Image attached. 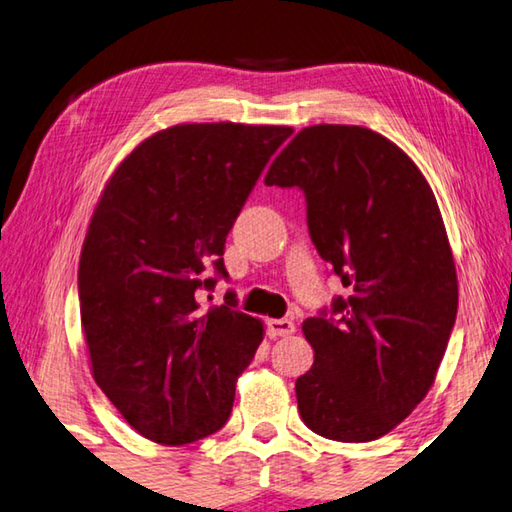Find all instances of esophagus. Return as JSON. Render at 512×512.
<instances>
[{
    "label": "esophagus",
    "instance_id": "34e87169",
    "mask_svg": "<svg viewBox=\"0 0 512 512\" xmlns=\"http://www.w3.org/2000/svg\"><path fill=\"white\" fill-rule=\"evenodd\" d=\"M296 332V325H293V320L289 318H271L266 323V334L271 336V339H277V336H289Z\"/></svg>",
    "mask_w": 512,
    "mask_h": 512
}]
</instances>
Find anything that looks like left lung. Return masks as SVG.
Returning <instances> with one entry per match:
<instances>
[{"label":"left lung","instance_id":"left-lung-1","mask_svg":"<svg viewBox=\"0 0 512 512\" xmlns=\"http://www.w3.org/2000/svg\"><path fill=\"white\" fill-rule=\"evenodd\" d=\"M264 183L305 194L309 237L348 289L302 323L314 366L296 381L300 418L318 436L368 443L424 400L456 323L436 196L391 140L341 124L302 128Z\"/></svg>","mask_w":512,"mask_h":512}]
</instances>
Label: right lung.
<instances>
[{"label":"right lung","mask_w":512,"mask_h":512,"mask_svg":"<svg viewBox=\"0 0 512 512\" xmlns=\"http://www.w3.org/2000/svg\"><path fill=\"white\" fill-rule=\"evenodd\" d=\"M289 126L183 124L144 140L112 173L79 264L92 375L124 420L187 445L230 418L264 327L225 293V237Z\"/></svg>","instance_id":"right-lung-1"}]
</instances>
